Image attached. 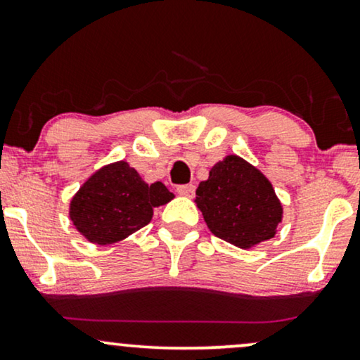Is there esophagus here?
<instances>
[{
  "mask_svg": "<svg viewBox=\"0 0 360 360\" xmlns=\"http://www.w3.org/2000/svg\"><path fill=\"white\" fill-rule=\"evenodd\" d=\"M195 188L193 184H183V186H177V194L186 195V198H193L194 195Z\"/></svg>",
  "mask_w": 360,
  "mask_h": 360,
  "instance_id": "1",
  "label": "esophagus"
}]
</instances>
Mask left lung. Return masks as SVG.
Segmentation results:
<instances>
[{
	"label": "left lung",
	"instance_id": "left-lung-1",
	"mask_svg": "<svg viewBox=\"0 0 360 360\" xmlns=\"http://www.w3.org/2000/svg\"><path fill=\"white\" fill-rule=\"evenodd\" d=\"M195 206L209 231L239 249L272 239L284 207L271 181L238 154H227L195 189Z\"/></svg>",
	"mask_w": 360,
	"mask_h": 360
}]
</instances>
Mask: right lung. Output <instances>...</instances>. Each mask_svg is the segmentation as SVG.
Segmentation results:
<instances>
[{
	"instance_id": "1",
	"label": "right lung",
	"mask_w": 360,
	"mask_h": 360,
	"mask_svg": "<svg viewBox=\"0 0 360 360\" xmlns=\"http://www.w3.org/2000/svg\"><path fill=\"white\" fill-rule=\"evenodd\" d=\"M174 194L161 181L148 184L126 161L99 167L76 191L70 219L93 244L126 239L153 219V209L165 206Z\"/></svg>"
}]
</instances>
